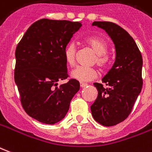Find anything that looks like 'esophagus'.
<instances>
[{"mask_svg": "<svg viewBox=\"0 0 152 152\" xmlns=\"http://www.w3.org/2000/svg\"><path fill=\"white\" fill-rule=\"evenodd\" d=\"M80 87H81V88H85V87H86V86H88V85H87V84H86V83L80 82Z\"/></svg>", "mask_w": 152, "mask_h": 152, "instance_id": "1", "label": "esophagus"}]
</instances>
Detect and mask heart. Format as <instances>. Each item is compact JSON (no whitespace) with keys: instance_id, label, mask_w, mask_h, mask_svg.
<instances>
[{"instance_id":"heart-1","label":"heart","mask_w":152,"mask_h":152,"mask_svg":"<svg viewBox=\"0 0 152 152\" xmlns=\"http://www.w3.org/2000/svg\"><path fill=\"white\" fill-rule=\"evenodd\" d=\"M86 45L95 53V57L93 59V63L103 69L108 65L109 57L107 54L108 45L105 40L97 37H91L85 40ZM76 54V47L75 44L70 42L66 45L63 50V57L67 65L72 66L75 63ZM98 76V72L94 67L79 66L71 72V77L78 80L80 82H87L95 79Z\"/></svg>"}]
</instances>
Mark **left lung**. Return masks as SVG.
Returning <instances> with one entry per match:
<instances>
[{
  "label": "left lung",
  "instance_id": "obj_1",
  "mask_svg": "<svg viewBox=\"0 0 152 152\" xmlns=\"http://www.w3.org/2000/svg\"><path fill=\"white\" fill-rule=\"evenodd\" d=\"M92 25L104 29L115 48V61L102 84H94L98 97L90 107L94 119L109 127L124 121L132 112L142 88V58L133 37L119 25L112 22H94Z\"/></svg>",
  "mask_w": 152,
  "mask_h": 152
}]
</instances>
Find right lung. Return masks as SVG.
I'll use <instances>...</instances> for the list:
<instances>
[{
  "label": "right lung",
  "mask_w": 152,
  "mask_h": 152,
  "mask_svg": "<svg viewBox=\"0 0 152 152\" xmlns=\"http://www.w3.org/2000/svg\"><path fill=\"white\" fill-rule=\"evenodd\" d=\"M82 24L68 20L42 18L29 27L15 50V81L23 108L41 123L55 124L68 112L80 89L78 80L68 77L63 50Z\"/></svg>",
  "instance_id": "1"
}]
</instances>
